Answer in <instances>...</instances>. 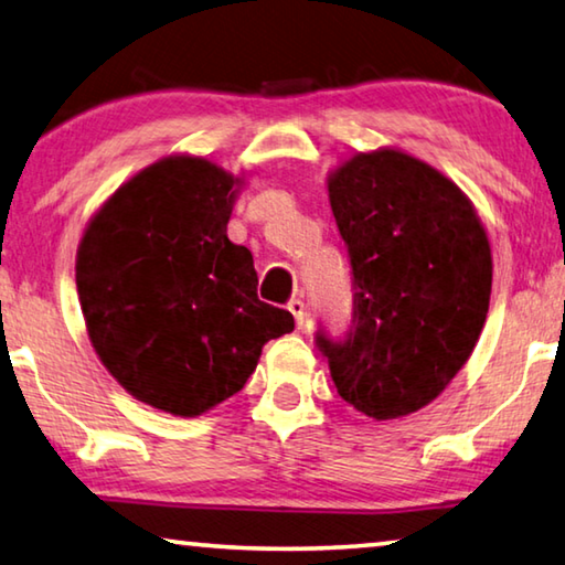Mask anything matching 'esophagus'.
<instances>
[{
	"label": "esophagus",
	"instance_id": "obj_1",
	"mask_svg": "<svg viewBox=\"0 0 565 565\" xmlns=\"http://www.w3.org/2000/svg\"><path fill=\"white\" fill-rule=\"evenodd\" d=\"M286 307H289V311L294 315V321H297L299 329H301L303 324H307V319H309V315H307V303H303L301 299H291L289 303H286Z\"/></svg>",
	"mask_w": 565,
	"mask_h": 565
}]
</instances>
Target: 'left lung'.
I'll list each match as a JSON object with an SVG mask.
<instances>
[{
    "instance_id": "8db88e82",
    "label": "left lung",
    "mask_w": 565,
    "mask_h": 565,
    "mask_svg": "<svg viewBox=\"0 0 565 565\" xmlns=\"http://www.w3.org/2000/svg\"><path fill=\"white\" fill-rule=\"evenodd\" d=\"M352 264V329L317 331L339 397L372 419L433 402L462 370L488 317L492 258L472 203L399 150L356 153L329 175Z\"/></svg>"
}]
</instances>
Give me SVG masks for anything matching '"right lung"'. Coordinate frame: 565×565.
Here are the masks:
<instances>
[{
  "label": "right lung",
  "mask_w": 565,
  "mask_h": 565,
  "mask_svg": "<svg viewBox=\"0 0 565 565\" xmlns=\"http://www.w3.org/2000/svg\"><path fill=\"white\" fill-rule=\"evenodd\" d=\"M238 178L170 156L110 195L77 248L89 342L132 397L195 417L244 390L268 339L294 329L258 299L254 256L226 226Z\"/></svg>",
  "instance_id": "obj_1"
}]
</instances>
